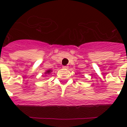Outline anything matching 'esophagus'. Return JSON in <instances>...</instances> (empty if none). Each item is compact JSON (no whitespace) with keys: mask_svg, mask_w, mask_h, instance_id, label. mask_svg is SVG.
<instances>
[{"mask_svg":"<svg viewBox=\"0 0 127 127\" xmlns=\"http://www.w3.org/2000/svg\"><path fill=\"white\" fill-rule=\"evenodd\" d=\"M63 68L65 69H68V66H63Z\"/></svg>","mask_w":127,"mask_h":127,"instance_id":"obj_1","label":"esophagus"}]
</instances>
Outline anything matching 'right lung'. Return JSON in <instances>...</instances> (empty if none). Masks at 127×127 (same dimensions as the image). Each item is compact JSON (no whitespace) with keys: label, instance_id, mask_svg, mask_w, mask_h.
I'll return each mask as SVG.
<instances>
[{"label":"right lung","instance_id":"1","mask_svg":"<svg viewBox=\"0 0 127 127\" xmlns=\"http://www.w3.org/2000/svg\"><path fill=\"white\" fill-rule=\"evenodd\" d=\"M51 70H47V71L46 72H45V74H50V72H51Z\"/></svg>","mask_w":127,"mask_h":127}]
</instances>
